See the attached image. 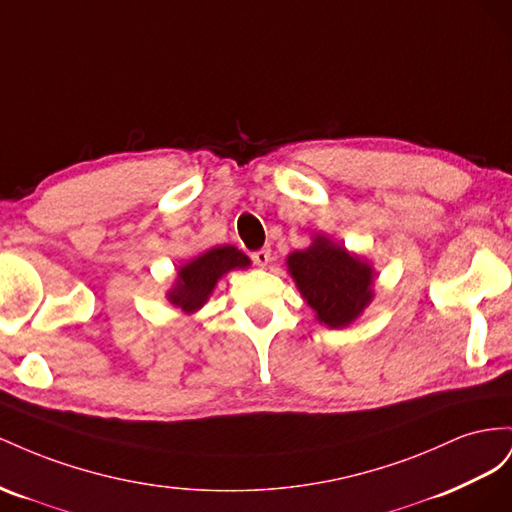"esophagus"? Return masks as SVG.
Instances as JSON below:
<instances>
[{"label":"esophagus","mask_w":512,"mask_h":512,"mask_svg":"<svg viewBox=\"0 0 512 512\" xmlns=\"http://www.w3.org/2000/svg\"><path fill=\"white\" fill-rule=\"evenodd\" d=\"M270 259H272L270 248H259V251L253 253V261H255V266H259V268H266L270 264Z\"/></svg>","instance_id":"1"}]
</instances>
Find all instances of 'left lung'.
<instances>
[{
	"label": "left lung",
	"mask_w": 512,
	"mask_h": 512,
	"mask_svg": "<svg viewBox=\"0 0 512 512\" xmlns=\"http://www.w3.org/2000/svg\"><path fill=\"white\" fill-rule=\"evenodd\" d=\"M287 272L315 319L328 328H347L375 298V268L343 244L315 233L302 251L289 253Z\"/></svg>",
	"instance_id": "8db88e82"
}]
</instances>
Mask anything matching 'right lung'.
I'll return each instance as SVG.
<instances>
[{
	"label": "right lung",
	"instance_id": "1",
	"mask_svg": "<svg viewBox=\"0 0 512 512\" xmlns=\"http://www.w3.org/2000/svg\"><path fill=\"white\" fill-rule=\"evenodd\" d=\"M248 266H251V259L238 251L236 246H212L178 268L175 281L167 289L165 298L173 306H178L184 315H193L203 309V304L210 300L218 281L227 272L242 270Z\"/></svg>",
	"mask_w": 512,
	"mask_h": 512
}]
</instances>
